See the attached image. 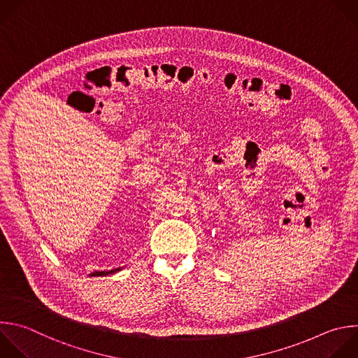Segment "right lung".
<instances>
[{
	"label": "right lung",
	"instance_id": "add662e5",
	"mask_svg": "<svg viewBox=\"0 0 358 358\" xmlns=\"http://www.w3.org/2000/svg\"><path fill=\"white\" fill-rule=\"evenodd\" d=\"M117 271H121V267L119 268H113V270H108V271H94L90 274V277H106V275H110V274H115Z\"/></svg>",
	"mask_w": 358,
	"mask_h": 358
}]
</instances>
